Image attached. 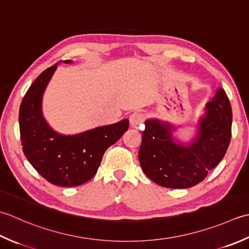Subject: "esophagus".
Segmentation results:
<instances>
[{
    "label": "esophagus",
    "mask_w": 249,
    "mask_h": 249,
    "mask_svg": "<svg viewBox=\"0 0 249 249\" xmlns=\"http://www.w3.org/2000/svg\"><path fill=\"white\" fill-rule=\"evenodd\" d=\"M144 120H145L144 115L142 113H139V111H135V113H133L130 116V124L133 128H139L141 124H143Z\"/></svg>",
    "instance_id": "esophagus-1"
}]
</instances>
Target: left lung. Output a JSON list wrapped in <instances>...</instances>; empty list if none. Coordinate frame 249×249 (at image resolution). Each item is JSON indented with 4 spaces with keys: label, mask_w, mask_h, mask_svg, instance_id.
Instances as JSON below:
<instances>
[{
    "label": "left lung",
    "mask_w": 249,
    "mask_h": 249,
    "mask_svg": "<svg viewBox=\"0 0 249 249\" xmlns=\"http://www.w3.org/2000/svg\"><path fill=\"white\" fill-rule=\"evenodd\" d=\"M232 109L224 89L206 105L199 136L189 146L175 144L171 126L147 120L139 161L144 173L160 186L185 189L199 184L224 158L231 141Z\"/></svg>",
    "instance_id": "1"
}]
</instances>
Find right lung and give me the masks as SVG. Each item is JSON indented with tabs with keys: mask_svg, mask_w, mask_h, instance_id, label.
<instances>
[{
	"mask_svg": "<svg viewBox=\"0 0 249 249\" xmlns=\"http://www.w3.org/2000/svg\"><path fill=\"white\" fill-rule=\"evenodd\" d=\"M55 69L57 64L40 73L23 96L19 109L20 140L24 156L39 175L53 185L74 187L92 178L106 149L128 130L129 120L73 136L55 133L40 110L44 90Z\"/></svg>",
	"mask_w": 249,
	"mask_h": 249,
	"instance_id": "obj_1",
	"label": "right lung"
}]
</instances>
